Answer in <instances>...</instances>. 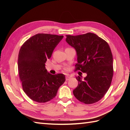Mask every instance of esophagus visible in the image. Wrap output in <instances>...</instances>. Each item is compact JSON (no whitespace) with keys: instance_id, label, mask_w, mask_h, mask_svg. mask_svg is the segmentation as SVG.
<instances>
[{"instance_id":"1","label":"esophagus","mask_w":130,"mask_h":130,"mask_svg":"<svg viewBox=\"0 0 130 130\" xmlns=\"http://www.w3.org/2000/svg\"><path fill=\"white\" fill-rule=\"evenodd\" d=\"M71 76H66V78H65L66 80H67V81L69 80H70V79H71Z\"/></svg>"}]
</instances>
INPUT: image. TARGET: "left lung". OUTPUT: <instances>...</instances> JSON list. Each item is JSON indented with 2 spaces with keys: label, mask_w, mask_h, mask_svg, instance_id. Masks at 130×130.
<instances>
[{
  "label": "left lung",
  "mask_w": 130,
  "mask_h": 130,
  "mask_svg": "<svg viewBox=\"0 0 130 130\" xmlns=\"http://www.w3.org/2000/svg\"><path fill=\"white\" fill-rule=\"evenodd\" d=\"M66 41L75 48L78 62L75 71L87 73L84 79L76 77L78 85L73 94L87 104L97 102L109 89L113 75V56L106 41L93 33L67 35Z\"/></svg>",
  "instance_id": "8db88e82"
}]
</instances>
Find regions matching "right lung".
<instances>
[{
    "instance_id": "obj_1",
    "label": "right lung",
    "mask_w": 130,
    "mask_h": 130,
    "mask_svg": "<svg viewBox=\"0 0 130 130\" xmlns=\"http://www.w3.org/2000/svg\"><path fill=\"white\" fill-rule=\"evenodd\" d=\"M63 37L38 34L21 46L18 58L19 76L23 91L33 101L45 103L51 100L65 81L63 74L52 75L45 68L47 60Z\"/></svg>"
}]
</instances>
